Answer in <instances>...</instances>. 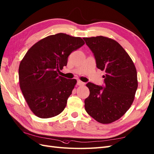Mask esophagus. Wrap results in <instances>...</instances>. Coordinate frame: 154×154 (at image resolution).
<instances>
[{"instance_id":"1","label":"esophagus","mask_w":154,"mask_h":154,"mask_svg":"<svg viewBox=\"0 0 154 154\" xmlns=\"http://www.w3.org/2000/svg\"><path fill=\"white\" fill-rule=\"evenodd\" d=\"M77 84H78V85H84V84H85V83H84V82H82V81H80V80H78V82H77Z\"/></svg>"}]
</instances>
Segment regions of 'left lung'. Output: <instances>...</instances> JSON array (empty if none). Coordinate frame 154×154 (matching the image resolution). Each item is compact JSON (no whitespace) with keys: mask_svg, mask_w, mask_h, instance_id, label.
Returning a JSON list of instances; mask_svg holds the SVG:
<instances>
[{"mask_svg":"<svg viewBox=\"0 0 154 154\" xmlns=\"http://www.w3.org/2000/svg\"><path fill=\"white\" fill-rule=\"evenodd\" d=\"M83 40L94 54L96 67L105 71L103 86L87 83L90 94L85 100V110L97 122L112 123L123 116L133 103L138 85L136 67L114 40L102 36Z\"/></svg>","mask_w":154,"mask_h":154,"instance_id":"8db88e82","label":"left lung"}]
</instances>
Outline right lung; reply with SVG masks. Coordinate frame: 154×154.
Segmentation results:
<instances>
[{"label": "right lung", "mask_w": 154, "mask_h": 154, "mask_svg": "<svg viewBox=\"0 0 154 154\" xmlns=\"http://www.w3.org/2000/svg\"><path fill=\"white\" fill-rule=\"evenodd\" d=\"M80 37L58 33L34 44L20 62V89L31 111L40 118L60 114L76 83L75 79L58 75L72 51L84 45Z\"/></svg>", "instance_id": "right-lung-1"}]
</instances>
